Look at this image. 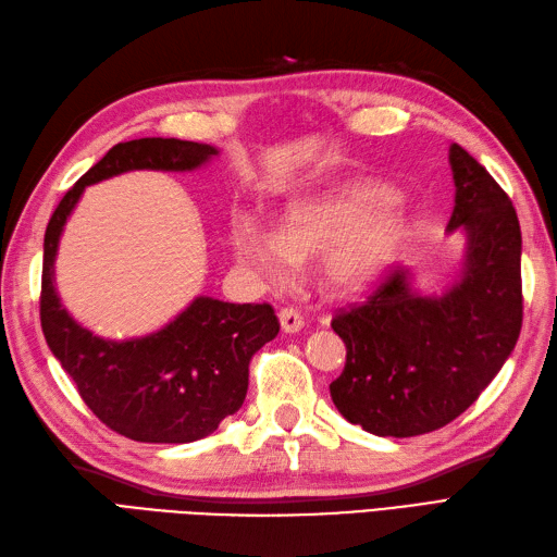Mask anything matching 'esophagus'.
Here are the masks:
<instances>
[{
  "label": "esophagus",
  "instance_id": "esophagus-1",
  "mask_svg": "<svg viewBox=\"0 0 557 557\" xmlns=\"http://www.w3.org/2000/svg\"><path fill=\"white\" fill-rule=\"evenodd\" d=\"M278 321H281V329L286 331V333L302 331V325H305V317L297 309H293V307H283L278 311Z\"/></svg>",
  "mask_w": 557,
  "mask_h": 557
}]
</instances>
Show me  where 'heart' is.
<instances>
[{
  "label": "heart",
  "instance_id": "obj_1",
  "mask_svg": "<svg viewBox=\"0 0 557 557\" xmlns=\"http://www.w3.org/2000/svg\"><path fill=\"white\" fill-rule=\"evenodd\" d=\"M406 234L404 214L389 188L357 182L333 194L295 202L283 214L278 234L238 214L232 246L238 260L269 281L290 274L293 260L325 255V276L337 288L373 281L397 255Z\"/></svg>",
  "mask_w": 557,
  "mask_h": 557
}]
</instances>
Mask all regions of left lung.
<instances>
[{
  "instance_id": "1",
  "label": "left lung",
  "mask_w": 557,
  "mask_h": 557,
  "mask_svg": "<svg viewBox=\"0 0 557 557\" xmlns=\"http://www.w3.org/2000/svg\"><path fill=\"white\" fill-rule=\"evenodd\" d=\"M449 162L456 206L449 232L468 236L466 269L442 297L416 295L389 269L363 302L331 325L347 361L331 397L349 423L377 437H416L463 413L494 381L522 329V234L494 176L463 146Z\"/></svg>"
}]
</instances>
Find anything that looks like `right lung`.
<instances>
[{
  "label": "right lung",
  "mask_w": 557,
  "mask_h": 557,
  "mask_svg": "<svg viewBox=\"0 0 557 557\" xmlns=\"http://www.w3.org/2000/svg\"><path fill=\"white\" fill-rule=\"evenodd\" d=\"M216 156L208 144L134 139L115 144L67 188L45 234L39 319L47 345L73 377L79 397L106 428L134 442L186 444L208 437L240 409L252 355L281 323L271 305L196 297L165 329L113 343L75 323L53 288V260L67 214L85 186L129 170L184 172Z\"/></svg>",
  "instance_id": "1"
}]
</instances>
